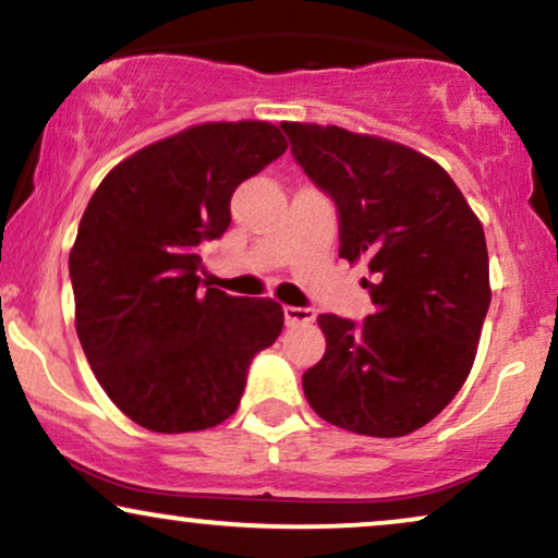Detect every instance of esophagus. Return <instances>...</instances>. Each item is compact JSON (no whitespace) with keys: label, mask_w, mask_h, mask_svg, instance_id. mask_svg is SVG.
<instances>
[{"label":"esophagus","mask_w":558,"mask_h":558,"mask_svg":"<svg viewBox=\"0 0 558 558\" xmlns=\"http://www.w3.org/2000/svg\"><path fill=\"white\" fill-rule=\"evenodd\" d=\"M284 320H287V326H307V323L315 320V311H313V307L287 305L284 307Z\"/></svg>","instance_id":"esophagus-1"}]
</instances>
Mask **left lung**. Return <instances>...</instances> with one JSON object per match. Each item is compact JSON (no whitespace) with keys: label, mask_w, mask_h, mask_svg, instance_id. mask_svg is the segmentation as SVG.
Masks as SVG:
<instances>
[{"label":"left lung","mask_w":558,"mask_h":558,"mask_svg":"<svg viewBox=\"0 0 558 558\" xmlns=\"http://www.w3.org/2000/svg\"><path fill=\"white\" fill-rule=\"evenodd\" d=\"M292 157L339 211V256L367 260L364 320L318 315L326 354L302 375L326 422L369 437L429 424L469 377L489 311L484 227L452 178L403 144L281 123Z\"/></svg>","instance_id":"obj_1"}]
</instances>
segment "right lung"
<instances>
[{
	"instance_id": "1",
	"label": "right lung",
	"mask_w": 558,
	"mask_h": 558,
	"mask_svg": "<svg viewBox=\"0 0 558 558\" xmlns=\"http://www.w3.org/2000/svg\"><path fill=\"white\" fill-rule=\"evenodd\" d=\"M284 149L271 123H202L116 165L89 198L69 253L77 336L102 390L144 429L222 424L253 356L281 333V305L206 287L198 251L230 227L238 185Z\"/></svg>"
}]
</instances>
